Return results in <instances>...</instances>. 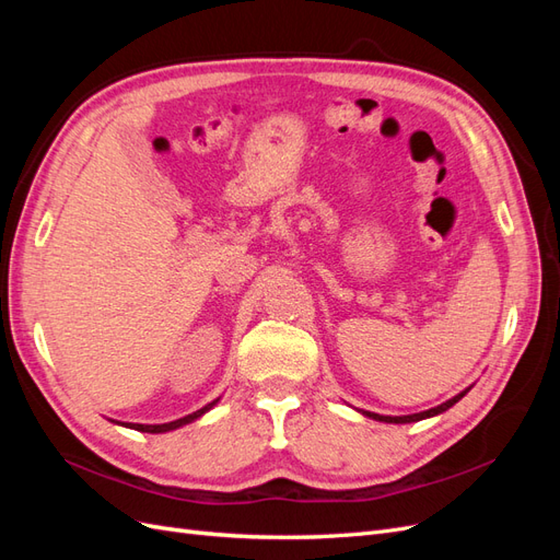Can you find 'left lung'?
I'll list each match as a JSON object with an SVG mask.
<instances>
[{"instance_id":"1","label":"left lung","mask_w":560,"mask_h":560,"mask_svg":"<svg viewBox=\"0 0 560 560\" xmlns=\"http://www.w3.org/2000/svg\"><path fill=\"white\" fill-rule=\"evenodd\" d=\"M471 389V385L467 387V389H463L460 395H455L453 399H448V401H444V404H439V406H434V409H428V411H420V413H411V416H381V413H371V411H360L362 416H366V418H371V420H381V422H395V425H404V422H418V420H425V418H432V416H439V413H444V411H448L453 404H457L460 401L467 393Z\"/></svg>"}]
</instances>
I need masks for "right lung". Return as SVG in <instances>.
<instances>
[{"label": "right lung", "mask_w": 560, "mask_h": 560, "mask_svg": "<svg viewBox=\"0 0 560 560\" xmlns=\"http://www.w3.org/2000/svg\"><path fill=\"white\" fill-rule=\"evenodd\" d=\"M219 401V397L214 399V401H210V404H206L202 406V409H198V411H194V413H189V416H184V418H177V420H171V422H161V425H142V422H118V420H112V422H116V425H124V428H130V430H138V432H149V434H163V432H171V430H177V428H184V425H189V422H194V420H198L202 413H208L212 406Z\"/></svg>", "instance_id": "obj_1"}]
</instances>
